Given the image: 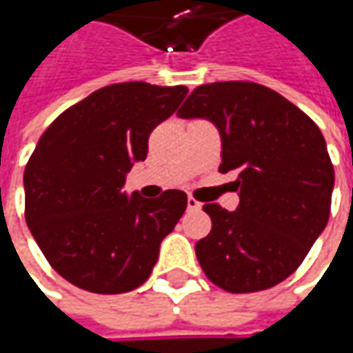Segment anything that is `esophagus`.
<instances>
[{"mask_svg":"<svg viewBox=\"0 0 353 353\" xmlns=\"http://www.w3.org/2000/svg\"><path fill=\"white\" fill-rule=\"evenodd\" d=\"M186 208H188V212H198L202 210V204H200L198 200H194L192 196H188V200H186Z\"/></svg>","mask_w":353,"mask_h":353,"instance_id":"1","label":"esophagus"}]
</instances>
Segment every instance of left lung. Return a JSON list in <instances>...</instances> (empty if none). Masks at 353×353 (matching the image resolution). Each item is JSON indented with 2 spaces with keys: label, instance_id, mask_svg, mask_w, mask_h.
<instances>
[{
  "label": "left lung",
  "instance_id": "1",
  "mask_svg": "<svg viewBox=\"0 0 353 353\" xmlns=\"http://www.w3.org/2000/svg\"><path fill=\"white\" fill-rule=\"evenodd\" d=\"M222 137L220 172H234V212L206 204L212 232L196 243L202 271L228 292L275 287L303 263L330 216L334 167L316 123L253 82L198 86L179 110Z\"/></svg>",
  "mask_w": 353,
  "mask_h": 353
}]
</instances>
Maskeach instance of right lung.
<instances>
[{
    "label": "right lung",
    "mask_w": 353,
    "mask_h": 353,
    "mask_svg": "<svg viewBox=\"0 0 353 353\" xmlns=\"http://www.w3.org/2000/svg\"><path fill=\"white\" fill-rule=\"evenodd\" d=\"M184 86L123 82L68 108L41 135L23 174L25 220L52 269L98 294L143 285L161 241L186 210L183 190H123L149 133L186 98Z\"/></svg>",
    "instance_id": "add662e5"
}]
</instances>
